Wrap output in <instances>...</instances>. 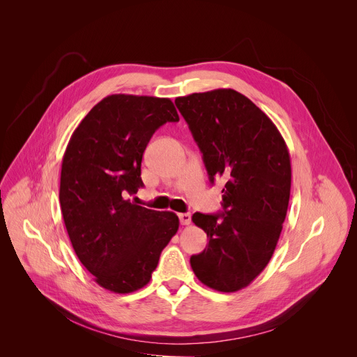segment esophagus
<instances>
[{
    "instance_id": "34e87169",
    "label": "esophagus",
    "mask_w": 357,
    "mask_h": 357,
    "mask_svg": "<svg viewBox=\"0 0 357 357\" xmlns=\"http://www.w3.org/2000/svg\"><path fill=\"white\" fill-rule=\"evenodd\" d=\"M178 218H179V222H181L182 226L190 225V219H192V218H190V213H179Z\"/></svg>"
}]
</instances>
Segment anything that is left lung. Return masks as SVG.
<instances>
[{"mask_svg": "<svg viewBox=\"0 0 357 357\" xmlns=\"http://www.w3.org/2000/svg\"><path fill=\"white\" fill-rule=\"evenodd\" d=\"M175 105L211 182L226 181L225 212L192 216L209 244L190 257V267L206 287L236 292L260 275L274 254L289 202V152L270 117L233 89L176 97Z\"/></svg>", "mask_w": 357, "mask_h": 357, "instance_id": "obj_1", "label": "left lung"}]
</instances>
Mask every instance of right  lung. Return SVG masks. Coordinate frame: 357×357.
Instances as JSON below:
<instances>
[{
	"mask_svg": "<svg viewBox=\"0 0 357 357\" xmlns=\"http://www.w3.org/2000/svg\"><path fill=\"white\" fill-rule=\"evenodd\" d=\"M168 121H179L171 98L107 96L73 131L62 160L59 200L72 247L94 281L116 294L149 282L179 229L175 213L128 199L144 185L146 144Z\"/></svg>",
	"mask_w": 357,
	"mask_h": 357,
	"instance_id": "add662e5",
	"label": "right lung"
}]
</instances>
